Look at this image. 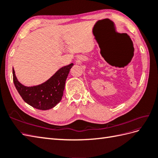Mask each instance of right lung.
Segmentation results:
<instances>
[{
    "instance_id": "obj_1",
    "label": "right lung",
    "mask_w": 158,
    "mask_h": 158,
    "mask_svg": "<svg viewBox=\"0 0 158 158\" xmlns=\"http://www.w3.org/2000/svg\"><path fill=\"white\" fill-rule=\"evenodd\" d=\"M73 64L60 69L51 78L41 85L26 87L20 83L13 69V79L15 88L22 99L35 109L48 110L61 100L65 82Z\"/></svg>"
}]
</instances>
